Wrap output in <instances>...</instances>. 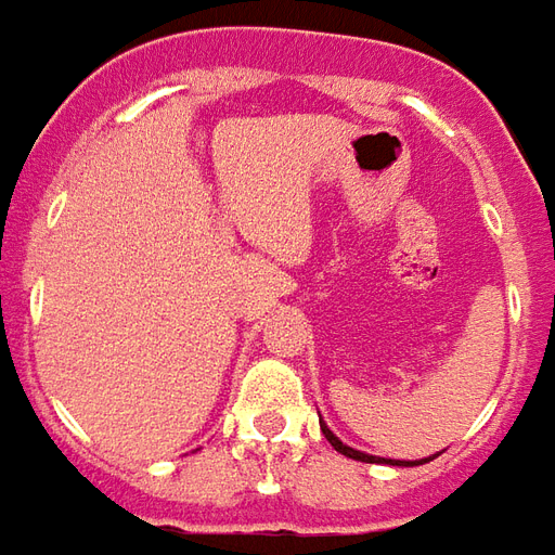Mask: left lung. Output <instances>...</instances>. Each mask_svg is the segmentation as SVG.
Instances as JSON below:
<instances>
[{
	"label": "left lung",
	"instance_id": "1",
	"mask_svg": "<svg viewBox=\"0 0 555 555\" xmlns=\"http://www.w3.org/2000/svg\"><path fill=\"white\" fill-rule=\"evenodd\" d=\"M320 427H322V434H325V439L332 442L334 451H340L344 457L361 460V463H388V466H418V463H427V460H434V457H436V454H434V457H424V460H388V457H373V454H364V451H356V448L344 446V442H340V439H337V436H334L332 430H328V424H322V422H320ZM439 454H442V451H439Z\"/></svg>",
	"mask_w": 555,
	"mask_h": 555
}]
</instances>
